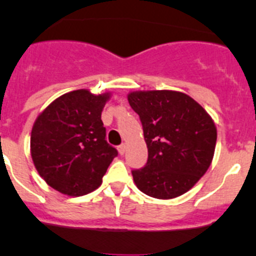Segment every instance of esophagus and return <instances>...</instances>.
<instances>
[{
  "label": "esophagus",
  "mask_w": 256,
  "mask_h": 256,
  "mask_svg": "<svg viewBox=\"0 0 256 256\" xmlns=\"http://www.w3.org/2000/svg\"><path fill=\"white\" fill-rule=\"evenodd\" d=\"M118 151H119V154H120V155H124V154H126V144H122L120 146H118Z\"/></svg>",
  "instance_id": "34e87169"
}]
</instances>
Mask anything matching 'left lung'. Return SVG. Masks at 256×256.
Listing matches in <instances>:
<instances>
[{
	"mask_svg": "<svg viewBox=\"0 0 256 256\" xmlns=\"http://www.w3.org/2000/svg\"><path fill=\"white\" fill-rule=\"evenodd\" d=\"M128 102L140 115L148 150L146 165L132 170L136 186L162 200L186 194L212 164L216 144L212 116L183 92L136 91Z\"/></svg>",
	"mask_w": 256,
	"mask_h": 256,
	"instance_id": "left-lung-1",
	"label": "left lung"
}]
</instances>
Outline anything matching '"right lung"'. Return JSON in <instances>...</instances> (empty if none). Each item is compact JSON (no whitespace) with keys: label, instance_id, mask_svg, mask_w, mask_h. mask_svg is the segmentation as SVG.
<instances>
[{"label":"right lung","instance_id":"obj_1","mask_svg":"<svg viewBox=\"0 0 256 256\" xmlns=\"http://www.w3.org/2000/svg\"><path fill=\"white\" fill-rule=\"evenodd\" d=\"M110 94L76 90L58 97L36 119L30 134L34 166L48 186L83 196L102 183L118 155L106 141L101 112Z\"/></svg>","mask_w":256,"mask_h":256}]
</instances>
